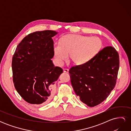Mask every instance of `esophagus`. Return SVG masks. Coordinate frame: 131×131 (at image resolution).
I'll list each match as a JSON object with an SVG mask.
<instances>
[{"label": "esophagus", "instance_id": "34e87169", "mask_svg": "<svg viewBox=\"0 0 131 131\" xmlns=\"http://www.w3.org/2000/svg\"><path fill=\"white\" fill-rule=\"evenodd\" d=\"M63 72H64V73H68L69 72V69H67V68L63 69Z\"/></svg>", "mask_w": 131, "mask_h": 131}]
</instances>
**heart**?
I'll return each instance as SVG.
<instances>
[{
	"label": "heart",
	"mask_w": 131,
	"mask_h": 131,
	"mask_svg": "<svg viewBox=\"0 0 131 131\" xmlns=\"http://www.w3.org/2000/svg\"><path fill=\"white\" fill-rule=\"evenodd\" d=\"M103 47L102 39L97 37H89L80 34H68L63 36L60 42L53 46L55 62L61 66L70 59L75 64H86L100 52Z\"/></svg>",
	"instance_id": "obj_1"
}]
</instances>
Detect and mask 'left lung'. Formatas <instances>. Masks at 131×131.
Segmentation results:
<instances>
[{
    "instance_id": "1",
    "label": "left lung",
    "mask_w": 131,
    "mask_h": 131,
    "mask_svg": "<svg viewBox=\"0 0 131 131\" xmlns=\"http://www.w3.org/2000/svg\"><path fill=\"white\" fill-rule=\"evenodd\" d=\"M119 64L117 51L106 46L86 64L71 67V84L80 101L93 107L106 99L115 86Z\"/></svg>"
}]
</instances>
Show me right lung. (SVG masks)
<instances>
[{
	"label": "right lung",
	"mask_w": 131,
	"mask_h": 131,
	"mask_svg": "<svg viewBox=\"0 0 131 131\" xmlns=\"http://www.w3.org/2000/svg\"><path fill=\"white\" fill-rule=\"evenodd\" d=\"M57 33L38 31L27 35L15 50L12 60L15 88L21 97L32 104H45L54 93V84L63 69L54 67L53 41Z\"/></svg>",
	"instance_id": "obj_1"
}]
</instances>
